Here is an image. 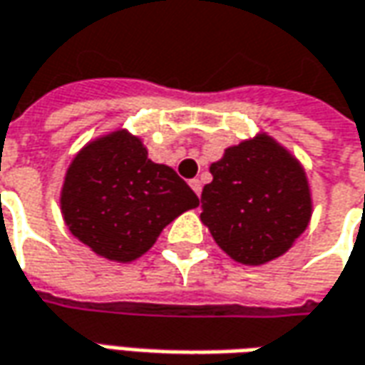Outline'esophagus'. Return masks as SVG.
I'll return each instance as SVG.
<instances>
[{"label": "esophagus", "instance_id": "obj_1", "mask_svg": "<svg viewBox=\"0 0 365 365\" xmlns=\"http://www.w3.org/2000/svg\"><path fill=\"white\" fill-rule=\"evenodd\" d=\"M190 185H192V190H194L195 194L197 195L202 194V182H200V180H192V182H190Z\"/></svg>", "mask_w": 365, "mask_h": 365}]
</instances>
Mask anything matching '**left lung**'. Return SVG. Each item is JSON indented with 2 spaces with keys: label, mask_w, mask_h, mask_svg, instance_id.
Returning <instances> with one entry per match:
<instances>
[{
  "label": "left lung",
  "mask_w": 365,
  "mask_h": 365,
  "mask_svg": "<svg viewBox=\"0 0 365 365\" xmlns=\"http://www.w3.org/2000/svg\"><path fill=\"white\" fill-rule=\"evenodd\" d=\"M202 192V222L216 245L242 264L284 255L311 220L307 175L284 147L258 135L228 147L210 165Z\"/></svg>",
  "instance_id": "left-lung-1"
}]
</instances>
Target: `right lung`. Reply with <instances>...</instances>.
Returning a JSON list of instances; mask_svg holds the SVG:
<instances>
[{
	"label": "right lung",
	"mask_w": 365,
	"mask_h": 365,
	"mask_svg": "<svg viewBox=\"0 0 365 365\" xmlns=\"http://www.w3.org/2000/svg\"><path fill=\"white\" fill-rule=\"evenodd\" d=\"M200 204L175 171L153 163L139 137L115 131L72 159L60 195L68 230L98 257L131 262L161 230Z\"/></svg>",
	"instance_id": "add662e5"
}]
</instances>
